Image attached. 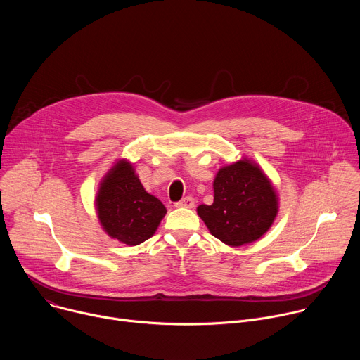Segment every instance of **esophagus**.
I'll return each instance as SVG.
<instances>
[{
	"label": "esophagus",
	"mask_w": 360,
	"mask_h": 360,
	"mask_svg": "<svg viewBox=\"0 0 360 360\" xmlns=\"http://www.w3.org/2000/svg\"><path fill=\"white\" fill-rule=\"evenodd\" d=\"M193 205H195V199L192 196H185L179 202L175 203V207H178V208H192Z\"/></svg>",
	"instance_id": "esophagus-1"
}]
</instances>
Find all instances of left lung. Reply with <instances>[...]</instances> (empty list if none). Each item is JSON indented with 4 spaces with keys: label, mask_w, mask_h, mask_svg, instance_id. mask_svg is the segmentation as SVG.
Wrapping results in <instances>:
<instances>
[{
    "label": "left lung",
    "mask_w": 360,
    "mask_h": 360,
    "mask_svg": "<svg viewBox=\"0 0 360 360\" xmlns=\"http://www.w3.org/2000/svg\"><path fill=\"white\" fill-rule=\"evenodd\" d=\"M214 203L199 205L198 215L211 233L231 246L259 239L272 225L278 200L265 174L249 161L219 169Z\"/></svg>",
    "instance_id": "obj_1"
}]
</instances>
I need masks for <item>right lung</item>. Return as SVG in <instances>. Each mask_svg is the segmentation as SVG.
<instances>
[{"label": "right lung", "instance_id": "obj_1", "mask_svg": "<svg viewBox=\"0 0 360 360\" xmlns=\"http://www.w3.org/2000/svg\"><path fill=\"white\" fill-rule=\"evenodd\" d=\"M96 207L108 235L129 246L155 233L167 214L162 202L143 189L128 162L114 167L101 184Z\"/></svg>", "mask_w": 360, "mask_h": 360}]
</instances>
